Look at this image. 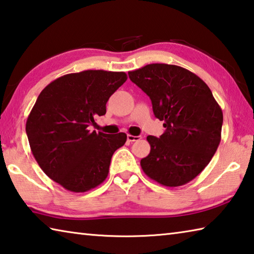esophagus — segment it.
<instances>
[{"label": "esophagus", "mask_w": 254, "mask_h": 254, "mask_svg": "<svg viewBox=\"0 0 254 254\" xmlns=\"http://www.w3.org/2000/svg\"><path fill=\"white\" fill-rule=\"evenodd\" d=\"M141 136L139 135H132V134H127V141L128 142H134V141L140 140Z\"/></svg>", "instance_id": "esophagus-1"}]
</instances>
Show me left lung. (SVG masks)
I'll return each mask as SVG.
<instances>
[{
    "mask_svg": "<svg viewBox=\"0 0 254 254\" xmlns=\"http://www.w3.org/2000/svg\"><path fill=\"white\" fill-rule=\"evenodd\" d=\"M150 97L156 118L166 131L149 135L151 147L141 168L154 182L178 187L204 170L221 142L223 113L204 80L176 65L150 64L128 71Z\"/></svg>",
    "mask_w": 254,
    "mask_h": 254,
    "instance_id": "left-lung-1",
    "label": "left lung"
}]
</instances>
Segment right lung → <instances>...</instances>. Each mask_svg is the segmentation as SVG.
Segmentation results:
<instances>
[{
    "mask_svg": "<svg viewBox=\"0 0 254 254\" xmlns=\"http://www.w3.org/2000/svg\"><path fill=\"white\" fill-rule=\"evenodd\" d=\"M127 76L123 71L84 70L67 74L42 89L30 112L25 131L30 148L44 173L74 192L97 187L109 175L115 150L126 133L89 131L96 117Z\"/></svg>",
    "mask_w": 254,
    "mask_h": 254,
    "instance_id": "obj_1",
    "label": "right lung"
}]
</instances>
